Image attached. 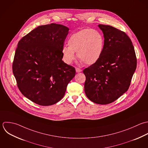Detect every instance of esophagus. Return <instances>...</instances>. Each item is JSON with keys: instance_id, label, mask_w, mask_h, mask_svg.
<instances>
[{"instance_id": "obj_1", "label": "esophagus", "mask_w": 148, "mask_h": 148, "mask_svg": "<svg viewBox=\"0 0 148 148\" xmlns=\"http://www.w3.org/2000/svg\"><path fill=\"white\" fill-rule=\"evenodd\" d=\"M75 71L77 73H80L82 71V70L79 69V68H75Z\"/></svg>"}]
</instances>
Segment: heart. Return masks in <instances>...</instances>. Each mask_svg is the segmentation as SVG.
I'll use <instances>...</instances> for the list:
<instances>
[{"label":"heart","instance_id":"b5f03b06","mask_svg":"<svg viewBox=\"0 0 148 148\" xmlns=\"http://www.w3.org/2000/svg\"><path fill=\"white\" fill-rule=\"evenodd\" d=\"M105 40L97 30L86 29L71 34L68 46H64L62 53L64 62L71 63L75 59V52L82 62L91 65L97 62L104 51Z\"/></svg>","mask_w":148,"mask_h":148}]
</instances>
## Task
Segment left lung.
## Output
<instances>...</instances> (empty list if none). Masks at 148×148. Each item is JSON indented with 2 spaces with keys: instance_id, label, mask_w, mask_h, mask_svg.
<instances>
[{
  "instance_id": "obj_1",
  "label": "left lung",
  "mask_w": 148,
  "mask_h": 148,
  "mask_svg": "<svg viewBox=\"0 0 148 148\" xmlns=\"http://www.w3.org/2000/svg\"><path fill=\"white\" fill-rule=\"evenodd\" d=\"M104 34V51L99 60L84 70V90L95 103L104 105L126 91L137 67L133 43L124 32L110 25H98Z\"/></svg>"
}]
</instances>
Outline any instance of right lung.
I'll use <instances>...</instances> for the list:
<instances>
[{
  "label": "right lung",
  "mask_w": 148,
  "mask_h": 148,
  "mask_svg": "<svg viewBox=\"0 0 148 148\" xmlns=\"http://www.w3.org/2000/svg\"><path fill=\"white\" fill-rule=\"evenodd\" d=\"M69 30L60 24L41 25L18 42L12 63L17 86L24 96L40 106L59 101L75 75V68L62 60Z\"/></svg>",
  "instance_id": "1"
}]
</instances>
